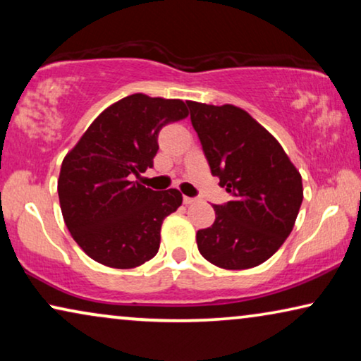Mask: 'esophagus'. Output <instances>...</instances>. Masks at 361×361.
Returning a JSON list of instances; mask_svg holds the SVG:
<instances>
[{
    "mask_svg": "<svg viewBox=\"0 0 361 361\" xmlns=\"http://www.w3.org/2000/svg\"><path fill=\"white\" fill-rule=\"evenodd\" d=\"M194 202H195L194 197H187V195H184V204H185V205H190V204H194Z\"/></svg>",
    "mask_w": 361,
    "mask_h": 361,
    "instance_id": "esophagus-1",
    "label": "esophagus"
}]
</instances>
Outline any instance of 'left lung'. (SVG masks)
Returning a JSON list of instances; mask_svg holds the SVG:
<instances>
[{
  "instance_id": "8db88e82",
  "label": "left lung",
  "mask_w": 361,
  "mask_h": 361,
  "mask_svg": "<svg viewBox=\"0 0 361 361\" xmlns=\"http://www.w3.org/2000/svg\"><path fill=\"white\" fill-rule=\"evenodd\" d=\"M212 174L231 200L197 231L200 255L224 269H248L281 248L302 204V177L274 136L233 105L187 102Z\"/></svg>"
}]
</instances>
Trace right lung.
Listing matches in <instances>:
<instances>
[{"label":"right lung","instance_id":"add662e5","mask_svg":"<svg viewBox=\"0 0 361 361\" xmlns=\"http://www.w3.org/2000/svg\"><path fill=\"white\" fill-rule=\"evenodd\" d=\"M187 115L182 100L135 93L108 106L63 157L57 182L63 221L97 263L130 269L156 256L162 221L179 209L182 194L135 179L152 167L162 126Z\"/></svg>","mask_w":361,"mask_h":361}]
</instances>
